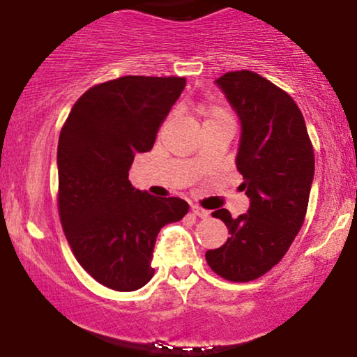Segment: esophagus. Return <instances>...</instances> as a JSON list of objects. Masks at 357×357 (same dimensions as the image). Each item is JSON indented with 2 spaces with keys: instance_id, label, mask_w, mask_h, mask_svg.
I'll list each match as a JSON object with an SVG mask.
<instances>
[{
  "instance_id": "34e87169",
  "label": "esophagus",
  "mask_w": 357,
  "mask_h": 357,
  "mask_svg": "<svg viewBox=\"0 0 357 357\" xmlns=\"http://www.w3.org/2000/svg\"><path fill=\"white\" fill-rule=\"evenodd\" d=\"M191 211L195 213L196 216H199V218H208V216H210V211L203 210V208L196 206V204H192V206H191Z\"/></svg>"
}]
</instances>
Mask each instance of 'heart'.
<instances>
[{"label":"heart","mask_w":357,"mask_h":357,"mask_svg":"<svg viewBox=\"0 0 357 357\" xmlns=\"http://www.w3.org/2000/svg\"><path fill=\"white\" fill-rule=\"evenodd\" d=\"M206 116H208V121H210V119H216V117H223L225 114L221 112V110H218V109H210L206 112Z\"/></svg>","instance_id":"1"}]
</instances>
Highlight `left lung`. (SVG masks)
I'll return each instance as SVG.
<instances>
[{
	"label": "left lung",
	"instance_id": "left-lung-1",
	"mask_svg": "<svg viewBox=\"0 0 357 357\" xmlns=\"http://www.w3.org/2000/svg\"><path fill=\"white\" fill-rule=\"evenodd\" d=\"M238 114L241 137L236 169L250 208L238 218L221 208L215 218L230 238L208 250L206 261L230 282H250L275 267L304 223L314 179V149L304 116L289 93L255 72L216 79Z\"/></svg>",
	"mask_w": 357,
	"mask_h": 357
}]
</instances>
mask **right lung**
<instances>
[{"label":"right lung","mask_w":357,"mask_h":357,"mask_svg":"<svg viewBox=\"0 0 357 357\" xmlns=\"http://www.w3.org/2000/svg\"><path fill=\"white\" fill-rule=\"evenodd\" d=\"M184 77L127 75L89 89L61 127L59 213L77 261L102 285L141 289L154 275L155 236L190 210L129 181L134 155L153 149Z\"/></svg>","instance_id":"obj_1"}]
</instances>
